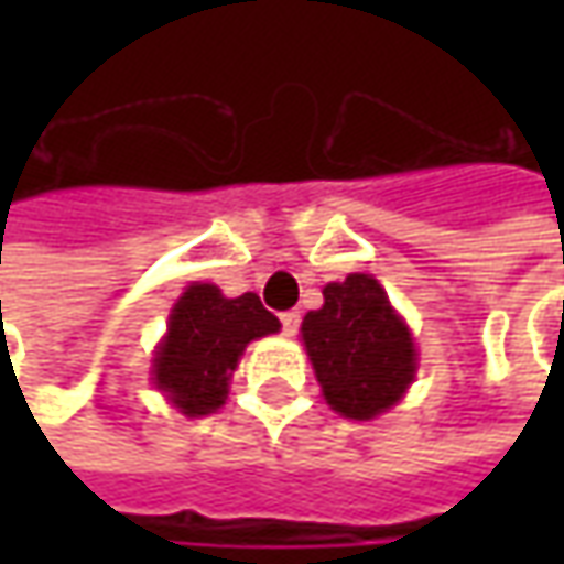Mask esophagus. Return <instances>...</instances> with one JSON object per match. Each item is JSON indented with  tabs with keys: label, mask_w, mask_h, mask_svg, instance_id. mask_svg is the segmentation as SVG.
Masks as SVG:
<instances>
[{
	"label": "esophagus",
	"mask_w": 564,
	"mask_h": 564,
	"mask_svg": "<svg viewBox=\"0 0 564 564\" xmlns=\"http://www.w3.org/2000/svg\"><path fill=\"white\" fill-rule=\"evenodd\" d=\"M279 319H282V333H285V336H294L297 326H301V314H297V311H285Z\"/></svg>",
	"instance_id": "34e87169"
}]
</instances>
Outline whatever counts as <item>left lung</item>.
Instances as JSON below:
<instances>
[{
	"instance_id": "left-lung-1",
	"label": "left lung",
	"mask_w": 564,
	"mask_h": 564,
	"mask_svg": "<svg viewBox=\"0 0 564 564\" xmlns=\"http://www.w3.org/2000/svg\"><path fill=\"white\" fill-rule=\"evenodd\" d=\"M301 338L323 399L351 421H373L389 411L417 370L411 329L367 272L329 282L323 307L304 316Z\"/></svg>"
}]
</instances>
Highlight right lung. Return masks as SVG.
Instances as JSON below:
<instances>
[{
  "label": "right lung",
  "instance_id": "add662e5",
  "mask_svg": "<svg viewBox=\"0 0 564 564\" xmlns=\"http://www.w3.org/2000/svg\"><path fill=\"white\" fill-rule=\"evenodd\" d=\"M279 333V319L253 292L226 297L216 285L194 282L169 314V333L153 358V382L187 414L204 417L226 404L228 379L248 341Z\"/></svg>",
  "mask_w": 564,
  "mask_h": 564
}]
</instances>
